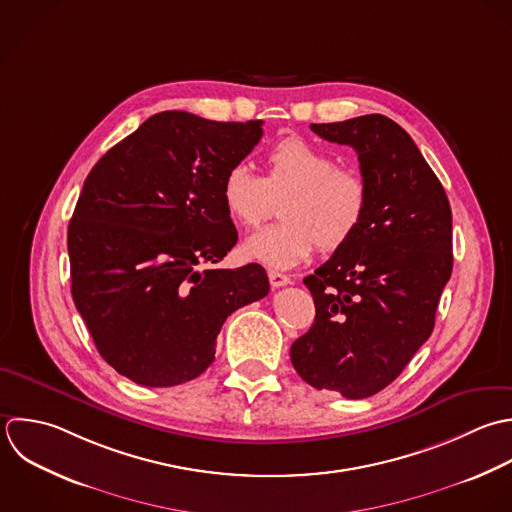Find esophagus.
<instances>
[{
  "label": "esophagus",
  "instance_id": "esophagus-1",
  "mask_svg": "<svg viewBox=\"0 0 512 512\" xmlns=\"http://www.w3.org/2000/svg\"><path fill=\"white\" fill-rule=\"evenodd\" d=\"M269 281H271V287L279 289V287H285L291 283V279L279 271H269Z\"/></svg>",
  "mask_w": 512,
  "mask_h": 512
}]
</instances>
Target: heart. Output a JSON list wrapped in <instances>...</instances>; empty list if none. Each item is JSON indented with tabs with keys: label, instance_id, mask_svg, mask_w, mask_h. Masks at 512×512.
Listing matches in <instances>:
<instances>
[{
	"label": "heart",
	"instance_id": "1",
	"mask_svg": "<svg viewBox=\"0 0 512 512\" xmlns=\"http://www.w3.org/2000/svg\"><path fill=\"white\" fill-rule=\"evenodd\" d=\"M283 197L285 221L251 235L243 251L265 265L291 269L317 245L337 251L349 243L365 219L369 185L359 171L337 167L331 153L301 137H285L269 149L265 177L237 163L221 181L225 211L243 227L265 221Z\"/></svg>",
	"mask_w": 512,
	"mask_h": 512
}]
</instances>
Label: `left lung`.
<instances>
[{
  "instance_id": "left-lung-1",
  "label": "left lung",
  "mask_w": 512,
  "mask_h": 512,
  "mask_svg": "<svg viewBox=\"0 0 512 512\" xmlns=\"http://www.w3.org/2000/svg\"><path fill=\"white\" fill-rule=\"evenodd\" d=\"M311 129L357 151L369 207L349 243L303 279L315 323L291 345V363L315 389L365 399L391 385L433 333L453 271V215L441 181L393 119L371 113Z\"/></svg>"
}]
</instances>
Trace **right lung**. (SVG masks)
I'll use <instances>...</instances> for the list:
<instances>
[{"instance_id":"right-lung-1","label":"right lung","mask_w":512,"mask_h":512,"mask_svg":"<svg viewBox=\"0 0 512 512\" xmlns=\"http://www.w3.org/2000/svg\"><path fill=\"white\" fill-rule=\"evenodd\" d=\"M263 121L161 111L89 171L67 229L71 295L99 355L143 387L199 377L225 319L269 293L261 265L211 269L237 243L221 181Z\"/></svg>"}]
</instances>
